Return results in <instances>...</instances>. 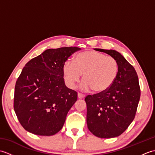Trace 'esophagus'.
<instances>
[{
  "label": "esophagus",
  "instance_id": "esophagus-1",
  "mask_svg": "<svg viewBox=\"0 0 155 155\" xmlns=\"http://www.w3.org/2000/svg\"><path fill=\"white\" fill-rule=\"evenodd\" d=\"M78 98H84V94H81V93H78Z\"/></svg>",
  "mask_w": 155,
  "mask_h": 155
}]
</instances>
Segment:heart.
<instances>
[{"label": "heart", "instance_id": "heart-1", "mask_svg": "<svg viewBox=\"0 0 155 155\" xmlns=\"http://www.w3.org/2000/svg\"><path fill=\"white\" fill-rule=\"evenodd\" d=\"M66 83L74 88L83 74V90L102 93L109 88L116 80L118 73L117 59L93 51L81 52L72 62H64L62 68Z\"/></svg>", "mask_w": 155, "mask_h": 155}]
</instances>
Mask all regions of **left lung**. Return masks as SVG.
Segmentation results:
<instances>
[{
  "label": "left lung",
  "mask_w": 155,
  "mask_h": 155,
  "mask_svg": "<svg viewBox=\"0 0 155 155\" xmlns=\"http://www.w3.org/2000/svg\"><path fill=\"white\" fill-rule=\"evenodd\" d=\"M94 50L116 58L118 73L107 91L85 97L87 127L97 137H117L126 130L135 117L140 97L139 78L134 68L118 52Z\"/></svg>",
  "instance_id": "8db88e82"
}]
</instances>
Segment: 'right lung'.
Listing matches in <instances>:
<instances>
[{"instance_id": "1", "label": "right lung", "mask_w": 155, "mask_h": 155, "mask_svg": "<svg viewBox=\"0 0 155 155\" xmlns=\"http://www.w3.org/2000/svg\"><path fill=\"white\" fill-rule=\"evenodd\" d=\"M78 47L47 49L29 61L16 82L14 110L26 130L51 136L62 128L77 93L66 87L62 68Z\"/></svg>"}]
</instances>
